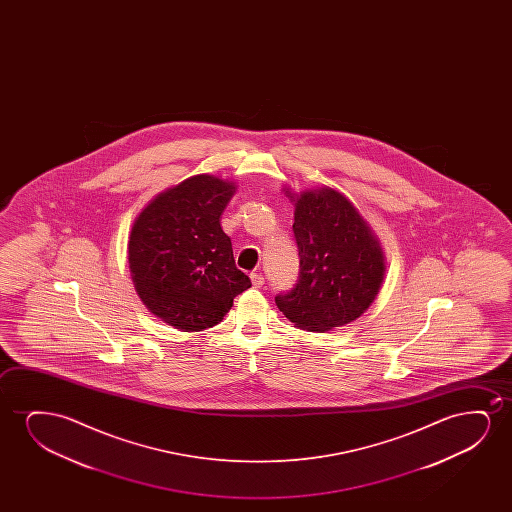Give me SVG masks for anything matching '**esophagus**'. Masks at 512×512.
I'll use <instances>...</instances> for the list:
<instances>
[{
	"label": "esophagus",
	"mask_w": 512,
	"mask_h": 512,
	"mask_svg": "<svg viewBox=\"0 0 512 512\" xmlns=\"http://www.w3.org/2000/svg\"><path fill=\"white\" fill-rule=\"evenodd\" d=\"M250 278H252L253 287L260 288L264 285V276L260 273H252L250 274Z\"/></svg>",
	"instance_id": "34e87169"
}]
</instances>
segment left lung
<instances>
[{
    "label": "left lung",
    "mask_w": 512,
    "mask_h": 512,
    "mask_svg": "<svg viewBox=\"0 0 512 512\" xmlns=\"http://www.w3.org/2000/svg\"><path fill=\"white\" fill-rule=\"evenodd\" d=\"M299 280L276 306L295 327L325 332L357 320L378 295L385 255L378 238L346 197L322 187L290 194Z\"/></svg>",
    "instance_id": "obj_1"
}]
</instances>
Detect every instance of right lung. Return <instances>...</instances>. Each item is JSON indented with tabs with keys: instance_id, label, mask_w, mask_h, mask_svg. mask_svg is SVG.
I'll use <instances>...</instances> for the list:
<instances>
[{
	"instance_id": "1",
	"label": "right lung",
	"mask_w": 512,
	"mask_h": 512,
	"mask_svg": "<svg viewBox=\"0 0 512 512\" xmlns=\"http://www.w3.org/2000/svg\"><path fill=\"white\" fill-rule=\"evenodd\" d=\"M234 192V183L218 176H192L134 220L127 246L134 288L148 311L175 329H210L252 287L220 225Z\"/></svg>"
}]
</instances>
